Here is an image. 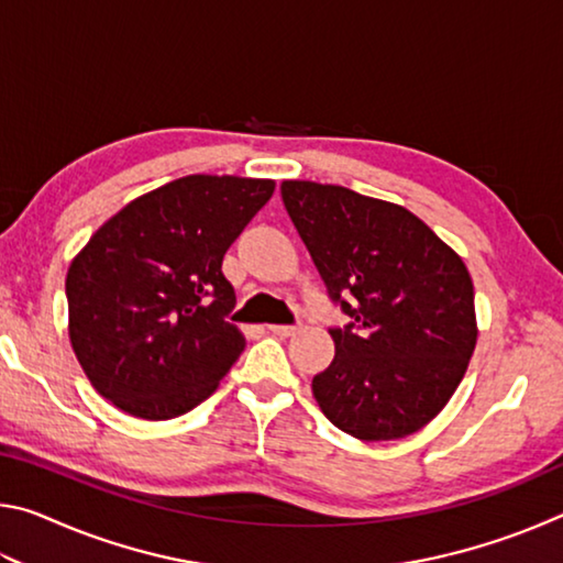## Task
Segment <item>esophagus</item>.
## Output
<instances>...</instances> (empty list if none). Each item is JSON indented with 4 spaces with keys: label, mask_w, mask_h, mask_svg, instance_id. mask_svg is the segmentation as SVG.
<instances>
[{
    "label": "esophagus",
    "mask_w": 563,
    "mask_h": 563,
    "mask_svg": "<svg viewBox=\"0 0 563 563\" xmlns=\"http://www.w3.org/2000/svg\"><path fill=\"white\" fill-rule=\"evenodd\" d=\"M268 330L273 332V335L288 338V335H292V332H295V330H298V325H268Z\"/></svg>",
    "instance_id": "1"
}]
</instances>
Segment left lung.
I'll return each mask as SVG.
<instances>
[{"instance_id": "left-lung-1", "label": "left lung", "mask_w": 563, "mask_h": 563, "mask_svg": "<svg viewBox=\"0 0 563 563\" xmlns=\"http://www.w3.org/2000/svg\"><path fill=\"white\" fill-rule=\"evenodd\" d=\"M280 196L332 305L335 360L312 395L338 430L399 440L430 422L462 383L476 345L464 263L402 206L342 186L283 180Z\"/></svg>"}]
</instances>
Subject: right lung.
I'll return each mask as SVG.
<instances>
[{
  "mask_svg": "<svg viewBox=\"0 0 563 563\" xmlns=\"http://www.w3.org/2000/svg\"><path fill=\"white\" fill-rule=\"evenodd\" d=\"M275 184L186 176L136 198L89 238L66 273L69 338L101 397L141 419L186 415L245 347L228 322L223 255Z\"/></svg>",
  "mask_w": 563,
  "mask_h": 563,
  "instance_id": "add662e5",
  "label": "right lung"
}]
</instances>
